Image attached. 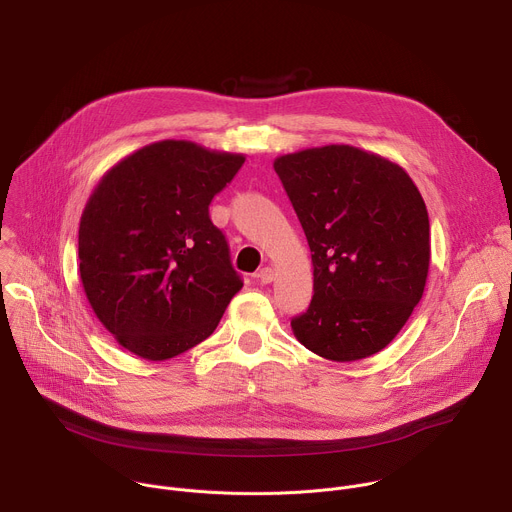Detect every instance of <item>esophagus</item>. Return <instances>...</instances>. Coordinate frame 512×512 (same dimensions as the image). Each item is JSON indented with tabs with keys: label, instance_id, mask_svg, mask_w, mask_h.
Returning a JSON list of instances; mask_svg holds the SVG:
<instances>
[{
	"label": "esophagus",
	"instance_id": "esophagus-1",
	"mask_svg": "<svg viewBox=\"0 0 512 512\" xmlns=\"http://www.w3.org/2000/svg\"><path fill=\"white\" fill-rule=\"evenodd\" d=\"M257 279L261 283H271L273 281V269L271 267H263L259 273H257Z\"/></svg>",
	"mask_w": 512,
	"mask_h": 512
}]
</instances>
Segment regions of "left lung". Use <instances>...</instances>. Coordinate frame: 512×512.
Listing matches in <instances>:
<instances>
[{
    "label": "left lung",
    "instance_id": "8db88e82",
    "mask_svg": "<svg viewBox=\"0 0 512 512\" xmlns=\"http://www.w3.org/2000/svg\"><path fill=\"white\" fill-rule=\"evenodd\" d=\"M306 233L314 296L291 320L314 354L352 362L381 352L419 304L429 271V216L395 162L332 143L273 160Z\"/></svg>",
    "mask_w": 512,
    "mask_h": 512
}]
</instances>
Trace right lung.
<instances>
[{"instance_id": "obj_1", "label": "right lung", "mask_w": 512, "mask_h": 512, "mask_svg": "<svg viewBox=\"0 0 512 512\" xmlns=\"http://www.w3.org/2000/svg\"><path fill=\"white\" fill-rule=\"evenodd\" d=\"M243 154L186 139L143 145L111 166L79 227V273L119 346L168 360L206 340L243 287L208 204Z\"/></svg>"}]
</instances>
